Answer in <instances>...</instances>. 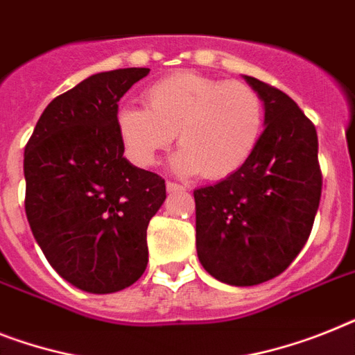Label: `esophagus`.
Returning <instances> with one entry per match:
<instances>
[{
  "instance_id": "esophagus-1",
  "label": "esophagus",
  "mask_w": 355,
  "mask_h": 355,
  "mask_svg": "<svg viewBox=\"0 0 355 355\" xmlns=\"http://www.w3.org/2000/svg\"><path fill=\"white\" fill-rule=\"evenodd\" d=\"M166 190L174 194V192H184L187 189H184L183 184H180V183H174V181H166Z\"/></svg>"
}]
</instances>
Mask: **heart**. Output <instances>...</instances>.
Segmentation results:
<instances>
[{
	"label": "heart",
	"mask_w": 355,
	"mask_h": 355,
	"mask_svg": "<svg viewBox=\"0 0 355 355\" xmlns=\"http://www.w3.org/2000/svg\"><path fill=\"white\" fill-rule=\"evenodd\" d=\"M143 99L146 108L127 105L118 112L119 137L139 166L154 165L175 136V172L225 180L243 168L261 139V99L241 81L174 72L148 85Z\"/></svg>",
	"instance_id": "b5f03b06"
}]
</instances>
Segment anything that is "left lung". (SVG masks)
Wrapping results in <instances>:
<instances>
[{
    "label": "left lung",
    "instance_id": "1",
    "mask_svg": "<svg viewBox=\"0 0 355 355\" xmlns=\"http://www.w3.org/2000/svg\"><path fill=\"white\" fill-rule=\"evenodd\" d=\"M265 108L256 152L236 174L194 190L199 263L221 283L279 276L309 239L321 198L318 134L285 92L243 76Z\"/></svg>",
    "mask_w": 355,
    "mask_h": 355
}]
</instances>
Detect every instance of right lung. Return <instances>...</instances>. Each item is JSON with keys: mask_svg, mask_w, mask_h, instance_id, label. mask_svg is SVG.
I'll list each match as a JSON object with an SVG mask.
<instances>
[{"mask_svg": "<svg viewBox=\"0 0 355 355\" xmlns=\"http://www.w3.org/2000/svg\"><path fill=\"white\" fill-rule=\"evenodd\" d=\"M150 69L83 79L52 99L25 146V212L58 274L90 294H112L143 276L146 227L166 198L165 180L123 156L118 107Z\"/></svg>", "mask_w": 355, "mask_h": 355, "instance_id": "1", "label": "right lung"}]
</instances>
